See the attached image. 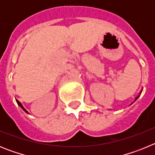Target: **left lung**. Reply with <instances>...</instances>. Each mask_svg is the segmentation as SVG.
<instances>
[{
	"mask_svg": "<svg viewBox=\"0 0 155 155\" xmlns=\"http://www.w3.org/2000/svg\"><path fill=\"white\" fill-rule=\"evenodd\" d=\"M140 96V95H138V96L137 97V98H135V100H137V98H138V97H139Z\"/></svg>",
	"mask_w": 155,
	"mask_h": 155,
	"instance_id": "obj_1",
	"label": "left lung"
}]
</instances>
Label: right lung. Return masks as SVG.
<instances>
[{"label":"right lung","mask_w":155,"mask_h":155,"mask_svg":"<svg viewBox=\"0 0 155 155\" xmlns=\"http://www.w3.org/2000/svg\"><path fill=\"white\" fill-rule=\"evenodd\" d=\"M16 102H17L18 105H19V106H20V107H21V109H23V110H24V111H25V113H28V111H27V110H26V109H25V108H24V107H23V105H21V102H19L18 100H17V99H16Z\"/></svg>","instance_id":"1"}]
</instances>
